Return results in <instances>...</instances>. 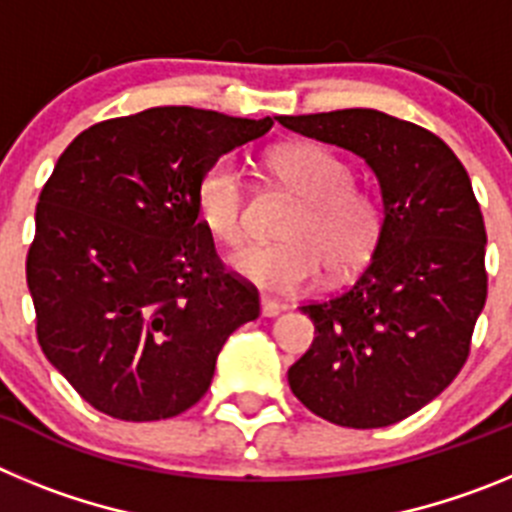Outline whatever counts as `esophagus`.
Masks as SVG:
<instances>
[{
    "label": "esophagus",
    "instance_id": "34e87169",
    "mask_svg": "<svg viewBox=\"0 0 512 512\" xmlns=\"http://www.w3.org/2000/svg\"><path fill=\"white\" fill-rule=\"evenodd\" d=\"M282 310H284L282 302L269 300V297H261V315H264V318H277Z\"/></svg>",
    "mask_w": 512,
    "mask_h": 512
}]
</instances>
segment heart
<instances>
[{"instance_id":"1","label":"heart","mask_w":512,"mask_h":512,"mask_svg":"<svg viewBox=\"0 0 512 512\" xmlns=\"http://www.w3.org/2000/svg\"><path fill=\"white\" fill-rule=\"evenodd\" d=\"M269 174L300 197L282 230V246H248L230 259L243 279L274 295H300L323 277H348L377 251L382 205L354 184V171L333 151L312 143L284 146L266 158ZM197 215L223 246L246 238V184L233 158L212 161L194 189Z\"/></svg>"}]
</instances>
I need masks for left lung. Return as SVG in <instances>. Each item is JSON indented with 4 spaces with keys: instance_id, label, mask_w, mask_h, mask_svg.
Masks as SVG:
<instances>
[{
    "instance_id": "left-lung-1",
    "label": "left lung",
    "mask_w": 512,
    "mask_h": 512,
    "mask_svg": "<svg viewBox=\"0 0 512 512\" xmlns=\"http://www.w3.org/2000/svg\"><path fill=\"white\" fill-rule=\"evenodd\" d=\"M361 156L382 189V238L354 284L300 310L315 341L289 366L297 400L343 428H384L441 395L487 300L485 220L467 169L431 130L379 110L277 117Z\"/></svg>"
}]
</instances>
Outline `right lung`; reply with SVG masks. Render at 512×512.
Masks as SVG:
<instances>
[{"instance_id": "1", "label": "right lung", "mask_w": 512, "mask_h": 512, "mask_svg": "<svg viewBox=\"0 0 512 512\" xmlns=\"http://www.w3.org/2000/svg\"><path fill=\"white\" fill-rule=\"evenodd\" d=\"M271 117L151 107L76 135L48 176L27 251L45 359L110 418H174L200 402L259 292L225 269L197 215L202 171Z\"/></svg>"}]
</instances>
